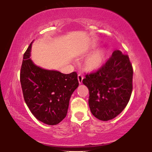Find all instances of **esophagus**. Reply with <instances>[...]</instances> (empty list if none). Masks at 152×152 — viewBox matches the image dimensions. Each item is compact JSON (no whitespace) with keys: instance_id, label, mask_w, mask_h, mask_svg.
<instances>
[{"instance_id":"esophagus-1","label":"esophagus","mask_w":152,"mask_h":152,"mask_svg":"<svg viewBox=\"0 0 152 152\" xmlns=\"http://www.w3.org/2000/svg\"><path fill=\"white\" fill-rule=\"evenodd\" d=\"M83 75H81V74H79L78 75V83L81 84V83H82V81H83Z\"/></svg>"}]
</instances>
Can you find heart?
Segmentation results:
<instances>
[{
    "label": "heart",
    "instance_id": "heart-1",
    "mask_svg": "<svg viewBox=\"0 0 152 152\" xmlns=\"http://www.w3.org/2000/svg\"><path fill=\"white\" fill-rule=\"evenodd\" d=\"M104 60V53L97 51L88 56L84 61V67L88 71H93L99 69L102 66Z\"/></svg>",
    "mask_w": 152,
    "mask_h": 152
}]
</instances>
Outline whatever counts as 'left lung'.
I'll use <instances>...</instances> for the list:
<instances>
[{"label": "left lung", "mask_w": 152, "mask_h": 152, "mask_svg": "<svg viewBox=\"0 0 152 152\" xmlns=\"http://www.w3.org/2000/svg\"><path fill=\"white\" fill-rule=\"evenodd\" d=\"M132 79L133 68L129 56L118 50L98 71L87 74L82 82L88 88L92 114L102 121L117 116L129 101Z\"/></svg>", "instance_id": "left-lung-1"}]
</instances>
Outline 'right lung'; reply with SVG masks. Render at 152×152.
<instances>
[{"label":"right lung","instance_id":"add662e5","mask_svg":"<svg viewBox=\"0 0 152 152\" xmlns=\"http://www.w3.org/2000/svg\"><path fill=\"white\" fill-rule=\"evenodd\" d=\"M31 45L24 53L20 73L24 100L38 120L56 125L66 117L71 95L78 86L77 73L64 74L35 65L30 58Z\"/></svg>","mask_w":152,"mask_h":152}]
</instances>
